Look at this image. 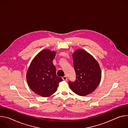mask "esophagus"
Listing matches in <instances>:
<instances>
[{
	"mask_svg": "<svg viewBox=\"0 0 128 128\" xmlns=\"http://www.w3.org/2000/svg\"><path fill=\"white\" fill-rule=\"evenodd\" d=\"M62 79H63L64 80H67V77H66V76H64L62 77Z\"/></svg>",
	"mask_w": 128,
	"mask_h": 128,
	"instance_id": "esophagus-1",
	"label": "esophagus"
}]
</instances>
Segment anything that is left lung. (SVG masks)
Here are the masks:
<instances>
[{"mask_svg":"<svg viewBox=\"0 0 128 128\" xmlns=\"http://www.w3.org/2000/svg\"><path fill=\"white\" fill-rule=\"evenodd\" d=\"M76 74L74 82L69 86L76 94L85 96L95 90L101 79V70L96 60L84 50L78 49L72 54Z\"/></svg>","mask_w":128,"mask_h":128,"instance_id":"8db88e82","label":"left lung"}]
</instances>
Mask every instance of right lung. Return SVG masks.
<instances>
[{
	"label": "right lung",
	"instance_id": "add662e5",
	"mask_svg": "<svg viewBox=\"0 0 128 128\" xmlns=\"http://www.w3.org/2000/svg\"><path fill=\"white\" fill-rule=\"evenodd\" d=\"M56 52L48 49L40 51L32 60L26 74L30 89L35 94L48 97L55 93L59 82L63 79L58 76L52 61Z\"/></svg>",
	"mask_w": 128,
	"mask_h": 128
}]
</instances>
